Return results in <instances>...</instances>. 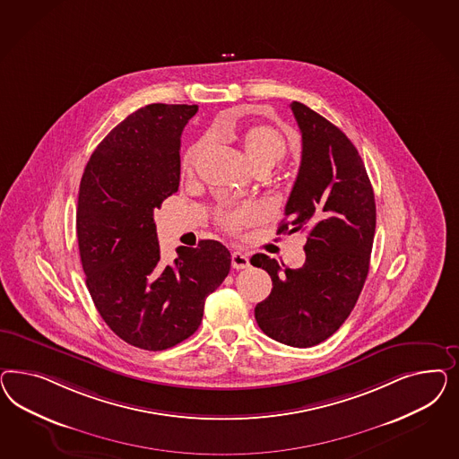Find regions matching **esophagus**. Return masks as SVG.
Instances as JSON below:
<instances>
[{"mask_svg":"<svg viewBox=\"0 0 459 459\" xmlns=\"http://www.w3.org/2000/svg\"><path fill=\"white\" fill-rule=\"evenodd\" d=\"M249 265V257L246 254H242L238 250L232 252V267L234 269H247Z\"/></svg>","mask_w":459,"mask_h":459,"instance_id":"34e87169","label":"esophagus"}]
</instances>
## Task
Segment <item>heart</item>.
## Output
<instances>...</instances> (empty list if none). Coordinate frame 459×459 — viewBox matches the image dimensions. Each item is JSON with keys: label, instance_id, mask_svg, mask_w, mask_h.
Segmentation results:
<instances>
[{"label": "heart", "instance_id": "obj_1", "mask_svg": "<svg viewBox=\"0 0 459 459\" xmlns=\"http://www.w3.org/2000/svg\"><path fill=\"white\" fill-rule=\"evenodd\" d=\"M213 136L223 143H238L242 146L244 156L247 158L250 167L254 169L265 168L271 169L288 154V143L282 138L278 129L267 125H252L238 129V127H221L213 131ZM207 141L202 139L188 148L183 156L181 168L185 173H192L202 154L207 150ZM261 212L254 205H242L237 209H222L217 213L219 225L229 232H238L250 223L257 222Z\"/></svg>", "mask_w": 459, "mask_h": 459}]
</instances>
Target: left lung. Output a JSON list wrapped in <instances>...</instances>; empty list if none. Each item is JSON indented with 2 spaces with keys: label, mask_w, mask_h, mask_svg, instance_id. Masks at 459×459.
I'll return each mask as SVG.
<instances>
[{
  "label": "left lung",
  "mask_w": 459,
  "mask_h": 459,
  "mask_svg": "<svg viewBox=\"0 0 459 459\" xmlns=\"http://www.w3.org/2000/svg\"><path fill=\"white\" fill-rule=\"evenodd\" d=\"M301 131L298 177L278 234L306 232V261L281 267L255 254L250 264L273 279V291L255 306L259 328L290 347H315L345 323L368 274L376 234V196L360 154L336 126L294 100Z\"/></svg>",
  "instance_id": "left-lung-1"
}]
</instances>
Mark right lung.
<instances>
[{
	"mask_svg": "<svg viewBox=\"0 0 459 459\" xmlns=\"http://www.w3.org/2000/svg\"><path fill=\"white\" fill-rule=\"evenodd\" d=\"M198 106L150 104L99 143L83 169L77 240L99 315L133 347L158 351L198 330L205 298L230 271L217 240L161 261L154 209L178 192L180 136Z\"/></svg>",
	"mask_w": 459,
	"mask_h": 459,
	"instance_id": "add662e5",
	"label": "right lung"
}]
</instances>
